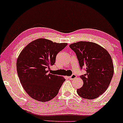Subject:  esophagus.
Here are the masks:
<instances>
[{"instance_id": "esophagus-1", "label": "esophagus", "mask_w": 123, "mask_h": 123, "mask_svg": "<svg viewBox=\"0 0 123 123\" xmlns=\"http://www.w3.org/2000/svg\"><path fill=\"white\" fill-rule=\"evenodd\" d=\"M76 77H77V76H76V74H73L72 76L68 77V79H75V78H76Z\"/></svg>"}]
</instances>
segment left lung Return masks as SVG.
Masks as SVG:
<instances>
[{
    "mask_svg": "<svg viewBox=\"0 0 123 123\" xmlns=\"http://www.w3.org/2000/svg\"><path fill=\"white\" fill-rule=\"evenodd\" d=\"M69 47L76 53L79 65L86 73L80 76L83 85L77 89L80 97L94 99L103 94L111 82L114 66L111 56L101 46L90 42L73 43Z\"/></svg>",
    "mask_w": 123,
    "mask_h": 123,
    "instance_id": "left-lung-1",
    "label": "left lung"
}]
</instances>
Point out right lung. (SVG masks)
Returning <instances> with one entry per match:
<instances>
[{
  "instance_id": "add662e5",
  "label": "right lung",
  "mask_w": 123,
  "mask_h": 123,
  "mask_svg": "<svg viewBox=\"0 0 123 123\" xmlns=\"http://www.w3.org/2000/svg\"><path fill=\"white\" fill-rule=\"evenodd\" d=\"M67 45L46 39L30 42L18 58L16 68L20 81L26 93L39 101H48L59 93L65 79L49 73L56 55Z\"/></svg>"
}]
</instances>
